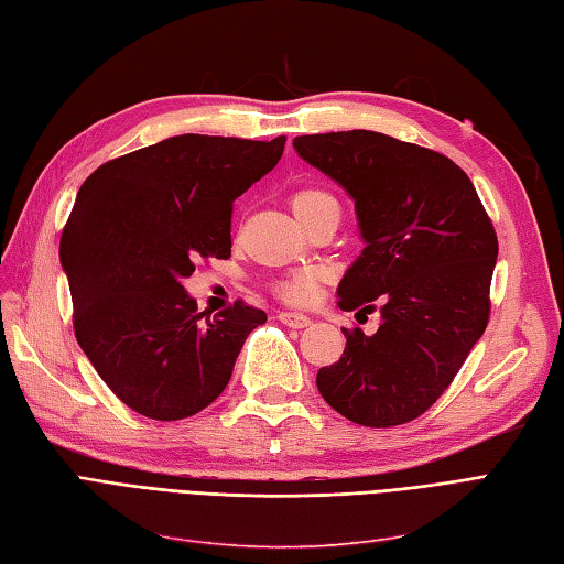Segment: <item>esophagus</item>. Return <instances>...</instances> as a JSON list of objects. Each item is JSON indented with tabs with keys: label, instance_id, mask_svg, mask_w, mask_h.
<instances>
[{
	"label": "esophagus",
	"instance_id": "obj_1",
	"mask_svg": "<svg viewBox=\"0 0 564 564\" xmlns=\"http://www.w3.org/2000/svg\"><path fill=\"white\" fill-rule=\"evenodd\" d=\"M278 318L286 325V327H294V329H301V327H308L311 325V318L304 313H280Z\"/></svg>",
	"mask_w": 564,
	"mask_h": 564
}]
</instances>
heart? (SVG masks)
<instances>
[{"label": "heart", "instance_id": "b5f03b06", "mask_svg": "<svg viewBox=\"0 0 564 564\" xmlns=\"http://www.w3.org/2000/svg\"><path fill=\"white\" fill-rule=\"evenodd\" d=\"M292 210L301 219V223H308V219L318 217L323 213H335L339 215V198L333 194V191L325 186H304L296 188L292 198ZM323 270L318 268H304L292 272L290 278H284L280 282H274V294L284 299L286 304H308V301L315 296V290L323 282Z\"/></svg>", "mask_w": 564, "mask_h": 564}]
</instances>
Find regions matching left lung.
Masks as SVG:
<instances>
[{"label": "left lung", "mask_w": 564, "mask_h": 564, "mask_svg": "<svg viewBox=\"0 0 564 564\" xmlns=\"http://www.w3.org/2000/svg\"><path fill=\"white\" fill-rule=\"evenodd\" d=\"M296 153L356 203L364 253L339 282L341 311L380 313L376 335L341 329L345 354L318 370L341 416L392 429L429 411L490 318L498 235L471 178L431 148L376 131L296 135Z\"/></svg>", "instance_id": "left-lung-1"}]
</instances>
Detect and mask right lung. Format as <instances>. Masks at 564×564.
I'll list each match as a JSON object with an SVG mask.
<instances>
[{"label":"right lung","instance_id":"add662e5","mask_svg":"<svg viewBox=\"0 0 564 564\" xmlns=\"http://www.w3.org/2000/svg\"><path fill=\"white\" fill-rule=\"evenodd\" d=\"M284 143L184 133L100 164L78 188L59 241L74 335L135 414L178 421L213 404L268 321L243 299L198 313L182 282L200 260L231 256L235 200Z\"/></svg>","mask_w":564,"mask_h":564}]
</instances>
